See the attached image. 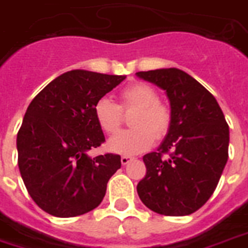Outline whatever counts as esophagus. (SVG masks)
Masks as SVG:
<instances>
[{"mask_svg":"<svg viewBox=\"0 0 248 248\" xmlns=\"http://www.w3.org/2000/svg\"><path fill=\"white\" fill-rule=\"evenodd\" d=\"M120 161H122L123 165H128V164H129V162L132 161V157H129V156H122V160H120Z\"/></svg>","mask_w":248,"mask_h":248,"instance_id":"obj_1","label":"esophagus"}]
</instances>
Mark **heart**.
I'll return each mask as SVG.
<instances>
[{"label": "heart", "mask_w": 248, "mask_h": 248, "mask_svg": "<svg viewBox=\"0 0 248 248\" xmlns=\"http://www.w3.org/2000/svg\"><path fill=\"white\" fill-rule=\"evenodd\" d=\"M120 106L109 97L99 99L93 116L103 132L112 135L122 124L123 111L136 109L131 119L133 129L117 133L108 141V149L117 155L135 156L149 149L155 137L165 136L171 123L170 109L158 102L156 90L145 83H135L120 92Z\"/></svg>", "instance_id": "heart-1"}]
</instances>
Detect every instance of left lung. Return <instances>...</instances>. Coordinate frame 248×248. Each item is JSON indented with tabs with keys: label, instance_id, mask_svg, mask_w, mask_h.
I'll return each instance as SVG.
<instances>
[{
	"label": "left lung",
	"instance_id": "8db88e82",
	"mask_svg": "<svg viewBox=\"0 0 248 248\" xmlns=\"http://www.w3.org/2000/svg\"><path fill=\"white\" fill-rule=\"evenodd\" d=\"M164 90L171 123L157 152L142 157L146 174L137 185L142 203L162 216H189L216 190L229 158L230 132L216 97L178 68L136 72ZM170 156L164 159L162 154Z\"/></svg>",
	"mask_w": 248,
	"mask_h": 248
}]
</instances>
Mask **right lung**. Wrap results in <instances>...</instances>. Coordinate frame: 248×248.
<instances>
[{
	"mask_svg": "<svg viewBox=\"0 0 248 248\" xmlns=\"http://www.w3.org/2000/svg\"><path fill=\"white\" fill-rule=\"evenodd\" d=\"M125 79L87 70L55 78L29 104L17 135L23 184L42 210L59 218L86 214L100 205L122 161L91 148L106 141L93 106Z\"/></svg>",
	"mask_w": 248,
	"mask_h": 248,
	"instance_id": "obj_1",
	"label": "right lung"
}]
</instances>
